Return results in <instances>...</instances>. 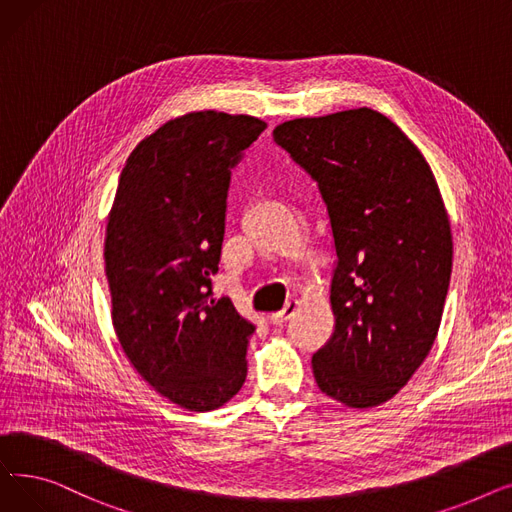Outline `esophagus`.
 <instances>
[{
  "mask_svg": "<svg viewBox=\"0 0 512 512\" xmlns=\"http://www.w3.org/2000/svg\"><path fill=\"white\" fill-rule=\"evenodd\" d=\"M297 309H299V303L297 301H288L286 305H284V309L282 311H276V313H272V324H276V326H282V324H286V321L297 313Z\"/></svg>",
  "mask_w": 512,
  "mask_h": 512,
  "instance_id": "1",
  "label": "esophagus"
}]
</instances>
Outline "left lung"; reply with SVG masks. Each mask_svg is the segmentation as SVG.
Instances as JSON below:
<instances>
[{"instance_id": "obj_1", "label": "left lung", "mask_w": 512, "mask_h": 512, "mask_svg": "<svg viewBox=\"0 0 512 512\" xmlns=\"http://www.w3.org/2000/svg\"><path fill=\"white\" fill-rule=\"evenodd\" d=\"M317 182L336 247L334 334L313 355L319 390L351 409L390 400L440 330L452 232L432 168L384 114L357 107L274 128Z\"/></svg>"}]
</instances>
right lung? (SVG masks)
Masks as SVG:
<instances>
[{"instance_id":"add662e5","label":"right lung","mask_w":512,"mask_h":512,"mask_svg":"<svg viewBox=\"0 0 512 512\" xmlns=\"http://www.w3.org/2000/svg\"><path fill=\"white\" fill-rule=\"evenodd\" d=\"M267 124L215 110L161 124L126 159L105 228V276L124 355L188 411L242 388L255 326L215 299L230 170Z\"/></svg>"}]
</instances>
